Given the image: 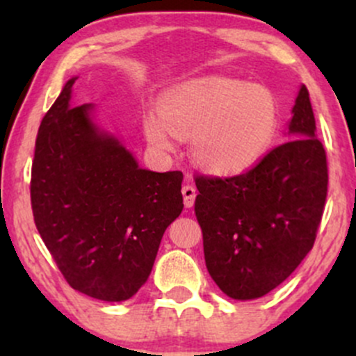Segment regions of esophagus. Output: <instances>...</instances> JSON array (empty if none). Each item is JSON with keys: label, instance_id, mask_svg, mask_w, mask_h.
<instances>
[{"label": "esophagus", "instance_id": "esophagus-1", "mask_svg": "<svg viewBox=\"0 0 356 356\" xmlns=\"http://www.w3.org/2000/svg\"><path fill=\"white\" fill-rule=\"evenodd\" d=\"M182 195H184V204H186V207H192L195 202V187L194 186H184L182 187Z\"/></svg>", "mask_w": 356, "mask_h": 356}]
</instances>
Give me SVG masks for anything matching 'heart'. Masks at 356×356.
Listing matches in <instances>:
<instances>
[{
    "instance_id": "heart-1",
    "label": "heart",
    "mask_w": 356,
    "mask_h": 356,
    "mask_svg": "<svg viewBox=\"0 0 356 356\" xmlns=\"http://www.w3.org/2000/svg\"><path fill=\"white\" fill-rule=\"evenodd\" d=\"M280 125V102L271 90L222 76L167 90L157 112L142 118L147 142L157 152L172 154L179 137H189L194 162L216 177L254 169L275 145Z\"/></svg>"
}]
</instances>
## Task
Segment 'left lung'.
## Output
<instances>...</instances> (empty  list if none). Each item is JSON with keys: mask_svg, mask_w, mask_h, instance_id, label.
I'll return each instance as SVG.
<instances>
[{"mask_svg": "<svg viewBox=\"0 0 356 356\" xmlns=\"http://www.w3.org/2000/svg\"><path fill=\"white\" fill-rule=\"evenodd\" d=\"M291 113L288 142L254 169L229 179H195L207 271L232 300L273 291L300 266L316 238L328 169L305 85Z\"/></svg>", "mask_w": 356, "mask_h": 356, "instance_id": "1", "label": "left lung"}]
</instances>
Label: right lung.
<instances>
[{"label":"right lung","mask_w":356,"mask_h":356,"mask_svg":"<svg viewBox=\"0 0 356 356\" xmlns=\"http://www.w3.org/2000/svg\"><path fill=\"white\" fill-rule=\"evenodd\" d=\"M72 76L40 125L31 169L35 224L76 291L132 298L152 271L162 236L182 212V172H152L97 118L73 105Z\"/></svg>","instance_id":"obj_1"}]
</instances>
